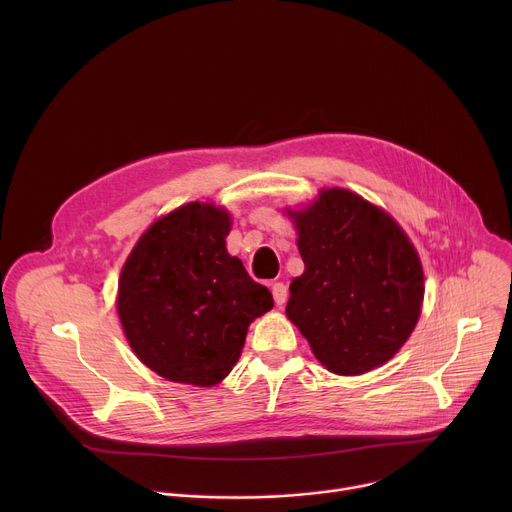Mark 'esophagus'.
Returning <instances> with one entry per match:
<instances>
[{"label": "esophagus", "instance_id": "obj_1", "mask_svg": "<svg viewBox=\"0 0 512 512\" xmlns=\"http://www.w3.org/2000/svg\"><path fill=\"white\" fill-rule=\"evenodd\" d=\"M271 294H273L275 306H277V308H283V306H285V302H287V296H289L287 285H285V283H273V287H271Z\"/></svg>", "mask_w": 512, "mask_h": 512}]
</instances>
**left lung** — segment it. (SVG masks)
<instances>
[{"label":"left lung","instance_id":"obj_1","mask_svg":"<svg viewBox=\"0 0 512 512\" xmlns=\"http://www.w3.org/2000/svg\"><path fill=\"white\" fill-rule=\"evenodd\" d=\"M296 218L306 271L291 281L287 318L336 375L387 362L413 332L423 302L415 247L362 196L330 188Z\"/></svg>","mask_w":512,"mask_h":512}]
</instances>
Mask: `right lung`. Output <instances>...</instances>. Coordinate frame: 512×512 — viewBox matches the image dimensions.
Instances as JSON below:
<instances>
[{
  "label": "right lung",
  "instance_id": "1",
  "mask_svg": "<svg viewBox=\"0 0 512 512\" xmlns=\"http://www.w3.org/2000/svg\"><path fill=\"white\" fill-rule=\"evenodd\" d=\"M229 231V212L190 202L145 231L123 265V332L145 367L168 381L221 383L249 324L273 308L271 291L229 255Z\"/></svg>",
  "mask_w": 512,
  "mask_h": 512
}]
</instances>
